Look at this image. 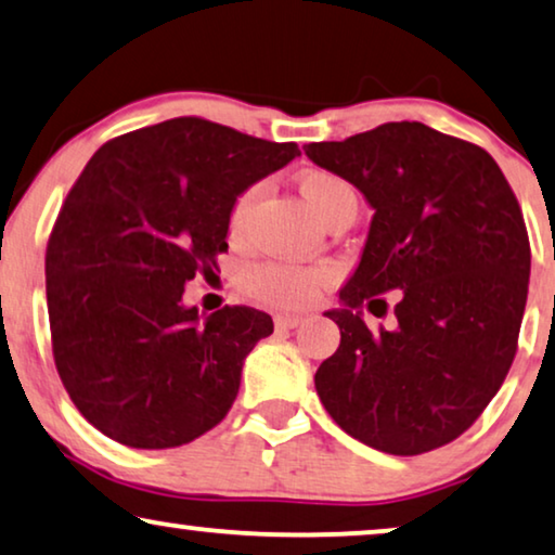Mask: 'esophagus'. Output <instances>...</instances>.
Instances as JSON below:
<instances>
[{
  "instance_id": "esophagus-1",
  "label": "esophagus",
  "mask_w": 555,
  "mask_h": 555,
  "mask_svg": "<svg viewBox=\"0 0 555 555\" xmlns=\"http://www.w3.org/2000/svg\"><path fill=\"white\" fill-rule=\"evenodd\" d=\"M276 330H296V326L301 324V317H294V314H279L274 319Z\"/></svg>"
}]
</instances>
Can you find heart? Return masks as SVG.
<instances>
[{"label": "heart", "instance_id": "b5f03b06", "mask_svg": "<svg viewBox=\"0 0 555 555\" xmlns=\"http://www.w3.org/2000/svg\"><path fill=\"white\" fill-rule=\"evenodd\" d=\"M299 191L319 221L330 218L341 203L354 201V193L345 178L334 176L330 170H309V173H304L299 181ZM256 196H259V185H251V189H246L233 201L229 214V233L233 238L244 231ZM330 279L332 271L326 267H299V263L267 261L241 271L238 286L251 299L269 304V307L299 309L307 307Z\"/></svg>", "mask_w": 555, "mask_h": 555}]
</instances>
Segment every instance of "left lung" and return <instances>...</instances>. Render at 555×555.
Listing matches in <instances>:
<instances>
[{"instance_id": "left-lung-1", "label": "left lung", "mask_w": 555, "mask_h": 555, "mask_svg": "<svg viewBox=\"0 0 555 555\" xmlns=\"http://www.w3.org/2000/svg\"><path fill=\"white\" fill-rule=\"evenodd\" d=\"M304 151L374 208L341 309L326 311L341 341L317 370L319 400L374 450L442 448L482 415L518 349L530 276L518 198L490 153L423 122ZM392 287L396 326L370 331L361 307L384 315Z\"/></svg>"}]
</instances>
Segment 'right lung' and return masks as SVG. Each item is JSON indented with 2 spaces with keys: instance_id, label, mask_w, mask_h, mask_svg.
<instances>
[{
  "instance_id": "add662e5",
  "label": "right lung",
  "mask_w": 555,
  "mask_h": 555,
  "mask_svg": "<svg viewBox=\"0 0 555 555\" xmlns=\"http://www.w3.org/2000/svg\"><path fill=\"white\" fill-rule=\"evenodd\" d=\"M299 155L203 118H173L100 147L69 189L44 254L52 357L92 427L166 450L216 427L267 311L198 317L185 281L214 274L233 201Z\"/></svg>"
}]
</instances>
